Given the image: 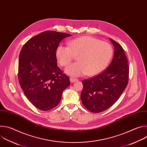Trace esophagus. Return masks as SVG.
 Instances as JSON below:
<instances>
[{
  "label": "esophagus",
  "mask_w": 147,
  "mask_h": 147,
  "mask_svg": "<svg viewBox=\"0 0 147 147\" xmlns=\"http://www.w3.org/2000/svg\"><path fill=\"white\" fill-rule=\"evenodd\" d=\"M78 80L77 79V78H73V77H70V81L71 82H74L75 81H78Z\"/></svg>",
  "instance_id": "34e87169"
}]
</instances>
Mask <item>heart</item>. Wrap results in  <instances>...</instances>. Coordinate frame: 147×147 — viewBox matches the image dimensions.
Listing matches in <instances>:
<instances>
[{"instance_id": "b5f03b06", "label": "heart", "mask_w": 147, "mask_h": 147, "mask_svg": "<svg viewBox=\"0 0 147 147\" xmlns=\"http://www.w3.org/2000/svg\"><path fill=\"white\" fill-rule=\"evenodd\" d=\"M69 47L59 45L56 49V57L59 63L67 66L77 57L78 62L69 66L66 73L78 77L87 74L97 75L103 71L112 57L113 49L106 42L90 36H83L68 42Z\"/></svg>"}]
</instances>
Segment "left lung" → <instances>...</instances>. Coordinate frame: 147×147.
Segmentation results:
<instances>
[{
	"mask_svg": "<svg viewBox=\"0 0 147 147\" xmlns=\"http://www.w3.org/2000/svg\"><path fill=\"white\" fill-rule=\"evenodd\" d=\"M115 48L113 58L103 73L82 81L81 99L84 107L93 113L107 110L118 100L126 88L129 68L121 46L110 38Z\"/></svg>",
	"mask_w": 147,
	"mask_h": 147,
	"instance_id": "8db88e82",
	"label": "left lung"
}]
</instances>
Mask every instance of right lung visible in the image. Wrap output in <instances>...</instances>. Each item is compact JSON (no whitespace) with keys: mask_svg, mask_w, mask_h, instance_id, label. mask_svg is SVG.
I'll return each instance as SVG.
<instances>
[{"mask_svg":"<svg viewBox=\"0 0 147 147\" xmlns=\"http://www.w3.org/2000/svg\"><path fill=\"white\" fill-rule=\"evenodd\" d=\"M71 35L54 31L29 39L20 51L18 81L26 96L39 110L48 111L59 103L63 91L70 84L69 77L57 66L56 49Z\"/></svg>","mask_w":147,"mask_h":147,"instance_id":"right-lung-1","label":"right lung"}]
</instances>
